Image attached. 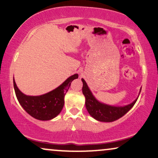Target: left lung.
Segmentation results:
<instances>
[{"label":"left lung","mask_w":158,"mask_h":158,"mask_svg":"<svg viewBox=\"0 0 158 158\" xmlns=\"http://www.w3.org/2000/svg\"><path fill=\"white\" fill-rule=\"evenodd\" d=\"M83 82L82 93L85 96V106L89 114L93 118L101 122H113L123 117L132 108L136 102L135 100L131 104L123 107L111 106L106 104L100 103L98 101L88 88L86 81L82 79Z\"/></svg>","instance_id":"obj_1"}]
</instances>
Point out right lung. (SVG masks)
<instances>
[{"instance_id": "obj_1", "label": "right lung", "mask_w": 158, "mask_h": 158, "mask_svg": "<svg viewBox=\"0 0 158 158\" xmlns=\"http://www.w3.org/2000/svg\"><path fill=\"white\" fill-rule=\"evenodd\" d=\"M74 74L54 90L39 96L24 95L18 89L14 79V87L17 98L25 110L34 118L39 120H49L60 113L64 106V96L69 90L71 81L77 79Z\"/></svg>"}]
</instances>
